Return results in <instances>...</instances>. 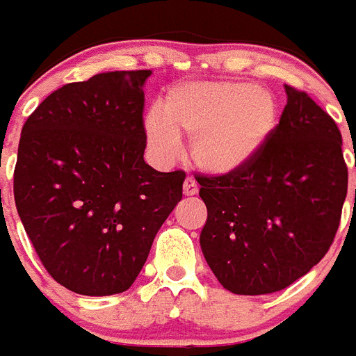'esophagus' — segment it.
<instances>
[{"label":"esophagus","mask_w":356,"mask_h":356,"mask_svg":"<svg viewBox=\"0 0 356 356\" xmlns=\"http://www.w3.org/2000/svg\"><path fill=\"white\" fill-rule=\"evenodd\" d=\"M197 192H199V188H197V183H195V179L188 177L183 184V193L190 197V195H195Z\"/></svg>","instance_id":"obj_1"}]
</instances>
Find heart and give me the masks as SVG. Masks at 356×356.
<instances>
[{
  "label": "heart",
  "mask_w": 356,
  "mask_h": 356,
  "mask_svg": "<svg viewBox=\"0 0 356 356\" xmlns=\"http://www.w3.org/2000/svg\"><path fill=\"white\" fill-rule=\"evenodd\" d=\"M278 100L268 89L248 82H192L175 86L164 97L163 113L152 109L144 129L159 157L181 148V135L192 138L199 170L230 175L258 157L278 126Z\"/></svg>",
  "instance_id": "b5f03b06"
}]
</instances>
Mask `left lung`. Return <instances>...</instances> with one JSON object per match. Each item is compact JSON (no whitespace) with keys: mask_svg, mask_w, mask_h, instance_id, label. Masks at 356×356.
<instances>
[{"mask_svg":"<svg viewBox=\"0 0 356 356\" xmlns=\"http://www.w3.org/2000/svg\"><path fill=\"white\" fill-rule=\"evenodd\" d=\"M287 106L265 148L230 175L199 177L208 218L199 243L234 294H268L325 256L348 195L342 135L307 93L285 86Z\"/></svg>","mask_w":356,"mask_h":356,"instance_id":"8db88e82","label":"left lung"}]
</instances>
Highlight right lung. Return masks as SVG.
<instances>
[{
    "mask_svg": "<svg viewBox=\"0 0 356 356\" xmlns=\"http://www.w3.org/2000/svg\"><path fill=\"white\" fill-rule=\"evenodd\" d=\"M152 71H111L67 83L22 129L14 199L47 273L69 291H128L183 197L186 173L144 161V82Z\"/></svg>",
    "mask_w": 356,
    "mask_h": 356,
    "instance_id": "1",
    "label": "right lung"
}]
</instances>
